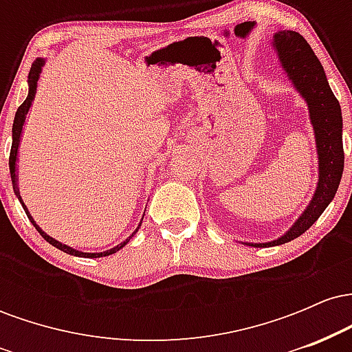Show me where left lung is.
Instances as JSON below:
<instances>
[{
  "label": "left lung",
  "instance_id": "obj_1",
  "mask_svg": "<svg viewBox=\"0 0 352 352\" xmlns=\"http://www.w3.org/2000/svg\"><path fill=\"white\" fill-rule=\"evenodd\" d=\"M274 47L280 56L281 66L289 79L301 92L309 107L311 124L316 134L319 155V182L309 207L298 218L285 236L270 243L253 246H274L288 243L308 230L321 217L329 201L336 195L344 168L342 148V116L336 96L331 91L321 63L301 34L285 31L274 36Z\"/></svg>",
  "mask_w": 352,
  "mask_h": 352
}]
</instances>
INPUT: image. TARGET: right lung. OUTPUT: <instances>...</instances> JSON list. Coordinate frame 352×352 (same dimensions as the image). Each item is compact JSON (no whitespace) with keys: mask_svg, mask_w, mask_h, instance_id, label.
I'll return each mask as SVG.
<instances>
[{"mask_svg":"<svg viewBox=\"0 0 352 352\" xmlns=\"http://www.w3.org/2000/svg\"><path fill=\"white\" fill-rule=\"evenodd\" d=\"M43 64H44V60H43V59H36L34 63H33V66H31L30 76H28V79H30V80H28V82H30V92H28V98H26V100H24V102L21 104V106L18 107V111H16V116H14V122H13V144H11V152H10V173H11V182H13V190H14L16 197H18L19 201H21V205H23L24 212H26V215H28V218H30V221H31V223L34 225L36 230H38V232H39V235H41V236L44 238V240L47 241V243H51L52 246H56V248L60 250V252H64V253H67V254H74V256H80V258H100V256H109V254H112V253L119 252V250L122 248V246L127 245V241L131 240V238L135 235L137 230H139V228H137L135 232L132 233V236H129L127 240L124 241V243L117 245L116 248L107 250V252H104V253H82V252H78V250H72V248H69V246H66V245L59 243V241L52 240V238H51L50 235H46V233H44L43 230L39 228L38 225L34 223V220H33V218H31L30 212H28V208L24 207V204H23V200H21V195H19L18 184H16V180H18V179H16V159H18L19 137H21V129H23L24 119H26L28 111H30L31 102H33V99H34V94H36V86H38L39 72H41ZM139 227H140V225H139Z\"/></svg>","mask_w":352,"mask_h":352,"instance_id":"obj_1","label":"right lung"}]
</instances>
